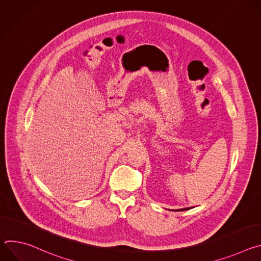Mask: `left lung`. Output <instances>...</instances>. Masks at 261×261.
<instances>
[{
	"label": "left lung",
	"mask_w": 261,
	"mask_h": 261,
	"mask_svg": "<svg viewBox=\"0 0 261 261\" xmlns=\"http://www.w3.org/2000/svg\"><path fill=\"white\" fill-rule=\"evenodd\" d=\"M190 208H191V207H186V208H179V210H173V211H179V212H180V211H187V210H190ZM170 211H171V210H170Z\"/></svg>",
	"instance_id": "1"
}]
</instances>
